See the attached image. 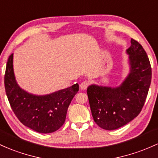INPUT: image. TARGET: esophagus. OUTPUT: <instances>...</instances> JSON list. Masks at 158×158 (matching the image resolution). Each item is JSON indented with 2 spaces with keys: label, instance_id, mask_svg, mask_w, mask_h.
Masks as SVG:
<instances>
[{
  "label": "esophagus",
  "instance_id": "obj_1",
  "mask_svg": "<svg viewBox=\"0 0 158 158\" xmlns=\"http://www.w3.org/2000/svg\"><path fill=\"white\" fill-rule=\"evenodd\" d=\"M88 82H87V81H84V82H82V83L80 84V88L81 90H85L86 88H88Z\"/></svg>",
  "mask_w": 158,
  "mask_h": 158
}]
</instances>
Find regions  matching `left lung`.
<instances>
[{"instance_id":"obj_1","label":"left lung","mask_w":158,"mask_h":158,"mask_svg":"<svg viewBox=\"0 0 158 158\" xmlns=\"http://www.w3.org/2000/svg\"><path fill=\"white\" fill-rule=\"evenodd\" d=\"M129 73L116 87L92 84L87 88L93 118L99 127L112 131L125 125L143 109L152 81V67L143 46L131 39Z\"/></svg>"}]
</instances>
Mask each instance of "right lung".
I'll list each match as a JSON object with an SVG mask.
<instances>
[{"label": "right lung", "instance_id": "right-lung-1", "mask_svg": "<svg viewBox=\"0 0 158 158\" xmlns=\"http://www.w3.org/2000/svg\"><path fill=\"white\" fill-rule=\"evenodd\" d=\"M6 96L16 117L36 132L56 131L64 123L67 109L79 91V84L45 95L26 91L18 85L13 70V54L9 57L4 76Z\"/></svg>", "mask_w": 158, "mask_h": 158}]
</instances>
